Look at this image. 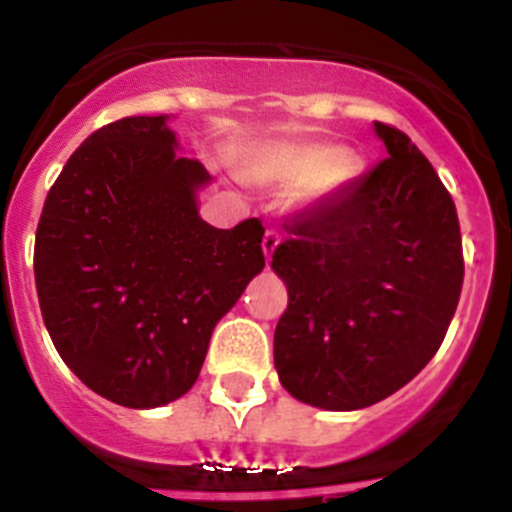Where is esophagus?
Masks as SVG:
<instances>
[{
	"label": "esophagus",
	"mask_w": 512,
	"mask_h": 512,
	"mask_svg": "<svg viewBox=\"0 0 512 512\" xmlns=\"http://www.w3.org/2000/svg\"><path fill=\"white\" fill-rule=\"evenodd\" d=\"M279 241H282V238H279L277 230H266V233H264V241H261V248H264L266 261H271V256H274V251H277Z\"/></svg>",
	"instance_id": "esophagus-1"
}]
</instances>
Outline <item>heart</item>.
Returning <instances> with one entry per match:
<instances>
[{"mask_svg": "<svg viewBox=\"0 0 512 512\" xmlns=\"http://www.w3.org/2000/svg\"><path fill=\"white\" fill-rule=\"evenodd\" d=\"M364 161L323 140H266L248 153L246 179L259 187L297 189V205L318 207L351 187Z\"/></svg>", "mask_w": 512, "mask_h": 512, "instance_id": "b5f03b06", "label": "heart"}]
</instances>
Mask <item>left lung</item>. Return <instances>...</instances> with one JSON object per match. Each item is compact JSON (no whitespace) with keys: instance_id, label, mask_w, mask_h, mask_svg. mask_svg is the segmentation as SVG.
<instances>
[{"instance_id":"8db88e82","label":"left lung","mask_w":512,"mask_h":512,"mask_svg":"<svg viewBox=\"0 0 512 512\" xmlns=\"http://www.w3.org/2000/svg\"><path fill=\"white\" fill-rule=\"evenodd\" d=\"M382 164L289 225L271 269L287 287L274 366L295 400L361 410L395 395L441 346L464 282L459 217L431 161L374 122Z\"/></svg>"}]
</instances>
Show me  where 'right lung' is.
Wrapping results in <instances>:
<instances>
[{
    "mask_svg": "<svg viewBox=\"0 0 512 512\" xmlns=\"http://www.w3.org/2000/svg\"><path fill=\"white\" fill-rule=\"evenodd\" d=\"M169 115L89 135L48 192L35 287L61 359L89 390L148 410L192 390L217 320L264 269L256 217H200L205 166L179 153Z\"/></svg>",
    "mask_w": 512,
    "mask_h": 512,
    "instance_id": "right-lung-1",
    "label": "right lung"
}]
</instances>
